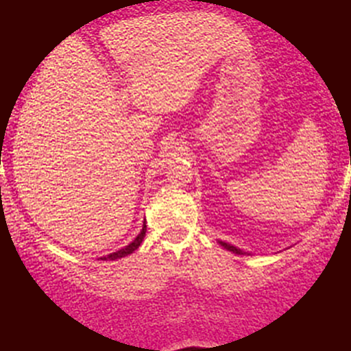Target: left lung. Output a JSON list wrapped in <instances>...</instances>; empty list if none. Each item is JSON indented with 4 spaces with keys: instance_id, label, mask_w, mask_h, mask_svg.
<instances>
[{
    "instance_id": "obj_1",
    "label": "left lung",
    "mask_w": 351,
    "mask_h": 351,
    "mask_svg": "<svg viewBox=\"0 0 351 351\" xmlns=\"http://www.w3.org/2000/svg\"><path fill=\"white\" fill-rule=\"evenodd\" d=\"M219 244L223 245L224 249H228V251H231V252H234V254H239V256H244V251H241V249H237L236 245H231V244H228V243H223V241H219Z\"/></svg>"
}]
</instances>
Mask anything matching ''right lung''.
I'll return each mask as SVG.
<instances>
[{
  "label": "right lung",
  "mask_w": 351,
  "mask_h": 351,
  "mask_svg": "<svg viewBox=\"0 0 351 351\" xmlns=\"http://www.w3.org/2000/svg\"><path fill=\"white\" fill-rule=\"evenodd\" d=\"M145 232H147V224L143 223V228H142V231H140V234L136 236L130 244L125 245V247L120 249V251H115V252L108 254V256L100 257V259H102V261H115V259H120V257H125V256H128V254H132L134 251H136V249H138V245L142 244V241H143V237H145Z\"/></svg>",
  "instance_id": "obj_1"
}]
</instances>
